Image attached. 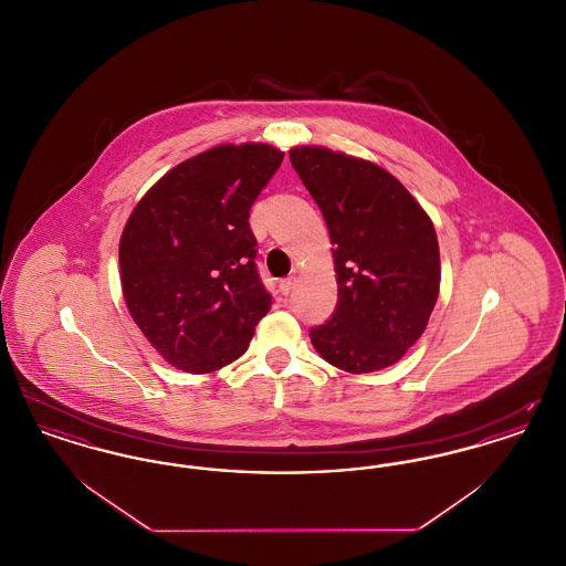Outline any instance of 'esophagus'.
Instances as JSON below:
<instances>
[{"instance_id":"1","label":"esophagus","mask_w":566,"mask_h":566,"mask_svg":"<svg viewBox=\"0 0 566 566\" xmlns=\"http://www.w3.org/2000/svg\"><path fill=\"white\" fill-rule=\"evenodd\" d=\"M295 277L291 275V277H284L282 282H280V291H282V295H291L293 293V289H295Z\"/></svg>"}]
</instances>
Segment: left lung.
Segmentation results:
<instances>
[{"mask_svg": "<svg viewBox=\"0 0 566 566\" xmlns=\"http://www.w3.org/2000/svg\"><path fill=\"white\" fill-rule=\"evenodd\" d=\"M289 155L335 245L337 307L310 339L342 371L390 367L420 339L437 303L441 263L432 220L376 163L323 146H295Z\"/></svg>", "mask_w": 566, "mask_h": 566, "instance_id": "8db88e82", "label": "left lung"}]
</instances>
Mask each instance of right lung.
Here are the masks:
<instances>
[{
  "label": "right lung",
  "mask_w": 566,
  "mask_h": 566,
  "mask_svg": "<svg viewBox=\"0 0 566 566\" xmlns=\"http://www.w3.org/2000/svg\"><path fill=\"white\" fill-rule=\"evenodd\" d=\"M270 144H222L169 169L129 216L120 245L127 310L163 358L187 374L238 360L271 310L250 208L280 167Z\"/></svg>",
  "instance_id": "right-lung-1"
}]
</instances>
